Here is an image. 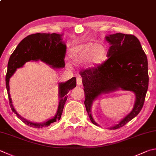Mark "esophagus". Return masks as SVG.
I'll use <instances>...</instances> for the list:
<instances>
[{
	"instance_id": "1",
	"label": "esophagus",
	"mask_w": 156,
	"mask_h": 156,
	"mask_svg": "<svg viewBox=\"0 0 156 156\" xmlns=\"http://www.w3.org/2000/svg\"><path fill=\"white\" fill-rule=\"evenodd\" d=\"M76 83H77L78 86L82 85V84H83V80H82V78L81 77H78L77 79H76Z\"/></svg>"
}]
</instances>
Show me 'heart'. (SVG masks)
<instances>
[{
  "instance_id": "b5f03b06",
  "label": "heart",
  "mask_w": 156,
  "mask_h": 156,
  "mask_svg": "<svg viewBox=\"0 0 156 156\" xmlns=\"http://www.w3.org/2000/svg\"><path fill=\"white\" fill-rule=\"evenodd\" d=\"M108 53V50L106 45L89 41L71 48L69 57L75 64H83L89 61L90 67H95L104 63Z\"/></svg>"
}]
</instances>
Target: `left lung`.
I'll list each match as a JSON object with an SVG mask.
<instances>
[{
  "label": "left lung",
  "instance_id": "left-lung-1",
  "mask_svg": "<svg viewBox=\"0 0 156 156\" xmlns=\"http://www.w3.org/2000/svg\"><path fill=\"white\" fill-rule=\"evenodd\" d=\"M109 43L108 60L92 71L80 73L84 86V105L91 122L95 126L92 117L93 103L106 93L118 90L133 92L135 102L131 112L109 129H116L125 126L138 115L145 102L148 89V62L145 52L137 37L132 35L115 33L108 35Z\"/></svg>",
  "mask_w": 156,
  "mask_h": 156
}]
</instances>
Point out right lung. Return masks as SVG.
Wrapping results in <instances>:
<instances>
[{"label":"right lung","mask_w":156,"mask_h":156,"mask_svg":"<svg viewBox=\"0 0 156 156\" xmlns=\"http://www.w3.org/2000/svg\"><path fill=\"white\" fill-rule=\"evenodd\" d=\"M63 34L57 33H36L27 36L22 39L11 54L7 66L6 74V88L9 100V105L12 111L22 122L35 128H43L51 123L60 120L67 94L76 86V78L73 77L65 83L58 84L59 103L56 115L53 117L42 123L30 121L20 115L13 106L9 93L10 78L17 69L22 67L27 62L42 61L54 69H61L65 67L64 58L66 56V45L63 41Z\"/></svg>","instance_id":"1"}]
</instances>
